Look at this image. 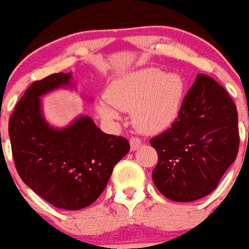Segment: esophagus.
Listing matches in <instances>:
<instances>
[{"instance_id":"34e87169","label":"esophagus","mask_w":249,"mask_h":249,"mask_svg":"<svg viewBox=\"0 0 249 249\" xmlns=\"http://www.w3.org/2000/svg\"><path fill=\"white\" fill-rule=\"evenodd\" d=\"M141 146V140L138 138V136H132L130 138V148L134 151V149L138 148V147Z\"/></svg>"}]
</instances>
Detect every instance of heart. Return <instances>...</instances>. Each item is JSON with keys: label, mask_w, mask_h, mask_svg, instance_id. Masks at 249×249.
Listing matches in <instances>:
<instances>
[{"label": "heart", "mask_w": 249, "mask_h": 249, "mask_svg": "<svg viewBox=\"0 0 249 249\" xmlns=\"http://www.w3.org/2000/svg\"><path fill=\"white\" fill-rule=\"evenodd\" d=\"M185 84L178 73L159 69L138 70L115 78L107 87V103L96 107L106 121L120 117L119 110H132L133 122L146 133L160 132L177 119L183 103Z\"/></svg>", "instance_id": "heart-1"}]
</instances>
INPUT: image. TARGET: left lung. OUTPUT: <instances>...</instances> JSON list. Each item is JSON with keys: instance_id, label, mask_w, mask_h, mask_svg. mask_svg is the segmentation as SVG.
<instances>
[{"instance_id": "1", "label": "left lung", "mask_w": 249, "mask_h": 249, "mask_svg": "<svg viewBox=\"0 0 249 249\" xmlns=\"http://www.w3.org/2000/svg\"><path fill=\"white\" fill-rule=\"evenodd\" d=\"M149 142L158 153L152 171L157 189L175 202L202 198L217 188L236 159V106L221 84L199 73L172 125Z\"/></svg>"}]
</instances>
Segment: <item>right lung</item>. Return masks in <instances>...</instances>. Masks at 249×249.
Returning a JSON list of instances; mask_svg holds the SVG:
<instances>
[{"label":"right lung","instance_id":"add662e5","mask_svg":"<svg viewBox=\"0 0 249 249\" xmlns=\"http://www.w3.org/2000/svg\"><path fill=\"white\" fill-rule=\"evenodd\" d=\"M70 79V72H59L32 83L10 116L8 132L23 183L53 207L79 210L101 196L130 147L124 136L102 132L89 116L64 129L47 124L39 97Z\"/></svg>","mask_w":249,"mask_h":249}]
</instances>
